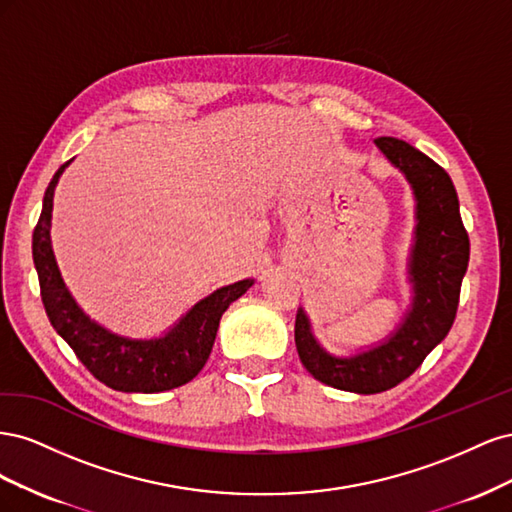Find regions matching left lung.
I'll return each instance as SVG.
<instances>
[{
    "label": "left lung",
    "mask_w": 512,
    "mask_h": 512,
    "mask_svg": "<svg viewBox=\"0 0 512 512\" xmlns=\"http://www.w3.org/2000/svg\"><path fill=\"white\" fill-rule=\"evenodd\" d=\"M378 149L408 179L414 194V243L408 260L412 303L399 327L378 346L352 356H333L312 333L299 307L294 322L303 367L339 391L374 395L412 376L425 356L451 331L461 280L470 260V239L459 215V198L446 170L425 153L393 136L376 138Z\"/></svg>",
    "instance_id": "obj_1"
}]
</instances>
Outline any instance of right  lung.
Listing matches in <instances>:
<instances>
[{"label": "right lung", "instance_id": "right-lung-1", "mask_svg": "<svg viewBox=\"0 0 512 512\" xmlns=\"http://www.w3.org/2000/svg\"><path fill=\"white\" fill-rule=\"evenodd\" d=\"M68 164L59 166L46 188L40 220L34 228V265L46 316L94 378L111 389L121 393H162L177 389L196 378L198 371L205 367L222 314L232 301L245 294L254 280H241L211 292L162 337L130 339L104 329L74 301L61 280L51 245L53 194Z\"/></svg>", "mask_w": 512, "mask_h": 512}]
</instances>
